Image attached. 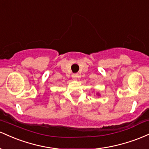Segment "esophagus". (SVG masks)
Returning <instances> with one entry per match:
<instances>
[{
	"instance_id": "obj_1",
	"label": "esophagus",
	"mask_w": 149,
	"mask_h": 149,
	"mask_svg": "<svg viewBox=\"0 0 149 149\" xmlns=\"http://www.w3.org/2000/svg\"><path fill=\"white\" fill-rule=\"evenodd\" d=\"M72 79L74 80H77L78 78L79 77V76L78 74H73L72 75Z\"/></svg>"
}]
</instances>
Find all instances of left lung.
<instances>
[{"label": "left lung", "mask_w": 149, "mask_h": 149, "mask_svg": "<svg viewBox=\"0 0 149 149\" xmlns=\"http://www.w3.org/2000/svg\"><path fill=\"white\" fill-rule=\"evenodd\" d=\"M96 95H97V96H100V93H96Z\"/></svg>", "instance_id": "1"}]
</instances>
